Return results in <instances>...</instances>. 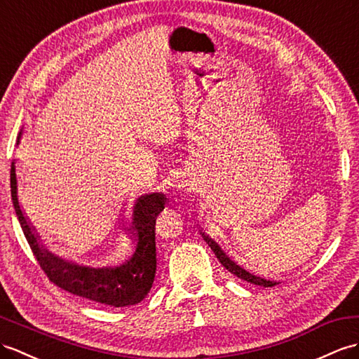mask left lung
Returning a JSON list of instances; mask_svg holds the SVG:
<instances>
[{
    "label": "left lung",
    "mask_w": 359,
    "mask_h": 359,
    "mask_svg": "<svg viewBox=\"0 0 359 359\" xmlns=\"http://www.w3.org/2000/svg\"><path fill=\"white\" fill-rule=\"evenodd\" d=\"M201 234H203V238H204V241L208 243L210 248H212V250L215 251L216 257L219 259L221 264H222L226 269H229L231 274L238 276L239 278H242V280H245V282L252 283V285H257V286L271 287V286H276V285H277V282H274V280H266V278H262V277H259V276L251 274V273H248V271H245L243 268H241L239 265H236L234 262H233L229 256L225 255V252L221 250V247L217 245V243H216L212 238H208V236H207V234H204V233H201Z\"/></svg>",
    "instance_id": "1"
}]
</instances>
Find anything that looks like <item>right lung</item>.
I'll list each match as a JSON object with an SVG mask.
<instances>
[{"instance_id": "1", "label": "right lung", "mask_w": 359, "mask_h": 359, "mask_svg": "<svg viewBox=\"0 0 359 359\" xmlns=\"http://www.w3.org/2000/svg\"><path fill=\"white\" fill-rule=\"evenodd\" d=\"M11 189L15 212L25 239L50 282H53L60 290L114 308L137 304L151 291L156 271L155 219L163 212L165 204L163 194H149L137 199L133 224L128 229L133 234L134 242H137L133 257L120 266L93 268L60 259L41 245L39 236L20 205L15 161L11 169Z\"/></svg>"}]
</instances>
